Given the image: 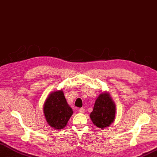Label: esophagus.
Instances as JSON below:
<instances>
[{
	"label": "esophagus",
	"mask_w": 157,
	"mask_h": 157,
	"mask_svg": "<svg viewBox=\"0 0 157 157\" xmlns=\"http://www.w3.org/2000/svg\"><path fill=\"white\" fill-rule=\"evenodd\" d=\"M79 113H85V109H83V108H80V109H79Z\"/></svg>",
	"instance_id": "34e87169"
}]
</instances>
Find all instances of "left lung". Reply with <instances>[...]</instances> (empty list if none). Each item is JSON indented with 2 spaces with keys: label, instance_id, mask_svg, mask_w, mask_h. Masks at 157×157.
I'll return each instance as SVG.
<instances>
[{
  "label": "left lung",
  "instance_id": "obj_1",
  "mask_svg": "<svg viewBox=\"0 0 157 157\" xmlns=\"http://www.w3.org/2000/svg\"><path fill=\"white\" fill-rule=\"evenodd\" d=\"M116 106L109 93L102 92L95 100L93 111L90 117L97 127L104 129L114 121Z\"/></svg>",
  "mask_w": 157,
  "mask_h": 157
}]
</instances>
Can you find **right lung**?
<instances>
[{
    "mask_svg": "<svg viewBox=\"0 0 157 157\" xmlns=\"http://www.w3.org/2000/svg\"><path fill=\"white\" fill-rule=\"evenodd\" d=\"M43 111L48 124L56 130L65 127L73 115L62 90L51 92L44 102Z\"/></svg>",
    "mask_w": 157,
    "mask_h": 157,
    "instance_id": "add662e5",
    "label": "right lung"
}]
</instances>
